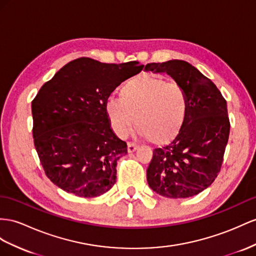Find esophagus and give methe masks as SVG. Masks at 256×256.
<instances>
[{
    "instance_id": "34e87169",
    "label": "esophagus",
    "mask_w": 256,
    "mask_h": 256,
    "mask_svg": "<svg viewBox=\"0 0 256 256\" xmlns=\"http://www.w3.org/2000/svg\"><path fill=\"white\" fill-rule=\"evenodd\" d=\"M140 147L138 144H135V142H128V152H134L135 150Z\"/></svg>"
}]
</instances>
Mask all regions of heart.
I'll return each mask as SVG.
<instances>
[{
  "instance_id": "1",
  "label": "heart",
  "mask_w": 256,
  "mask_h": 256,
  "mask_svg": "<svg viewBox=\"0 0 256 256\" xmlns=\"http://www.w3.org/2000/svg\"><path fill=\"white\" fill-rule=\"evenodd\" d=\"M104 112L118 136H126L136 121L140 134L154 145H164L184 126L188 98L180 84L159 76L142 74L123 84L120 97L108 98Z\"/></svg>"
}]
</instances>
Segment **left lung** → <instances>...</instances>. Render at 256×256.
I'll return each instance as SVG.
<instances>
[{
    "instance_id": "left-lung-1",
    "label": "left lung",
    "mask_w": 256,
    "mask_h": 256,
    "mask_svg": "<svg viewBox=\"0 0 256 256\" xmlns=\"http://www.w3.org/2000/svg\"><path fill=\"white\" fill-rule=\"evenodd\" d=\"M145 70L172 76L188 98L180 133L171 144L154 150L147 168L148 185L166 198L198 194L220 171L230 130L227 102L216 85L187 62H152Z\"/></svg>"
}]
</instances>
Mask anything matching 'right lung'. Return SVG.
<instances>
[{"label":"right lung","instance_id":"add662e5","mask_svg":"<svg viewBox=\"0 0 256 256\" xmlns=\"http://www.w3.org/2000/svg\"><path fill=\"white\" fill-rule=\"evenodd\" d=\"M137 62L104 64L88 57L68 62L32 100L34 147L50 182L84 198L114 185L116 161L128 145L111 130L104 102L121 82L142 70Z\"/></svg>","mask_w":256,"mask_h":256}]
</instances>
